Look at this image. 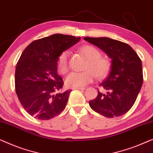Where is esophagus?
Returning a JSON list of instances; mask_svg holds the SVG:
<instances>
[{
	"label": "esophagus",
	"instance_id": "obj_1",
	"mask_svg": "<svg viewBox=\"0 0 153 153\" xmlns=\"http://www.w3.org/2000/svg\"><path fill=\"white\" fill-rule=\"evenodd\" d=\"M85 89V88H72V90H84Z\"/></svg>",
	"mask_w": 153,
	"mask_h": 153
}]
</instances>
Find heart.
<instances>
[{
	"mask_svg": "<svg viewBox=\"0 0 153 153\" xmlns=\"http://www.w3.org/2000/svg\"><path fill=\"white\" fill-rule=\"evenodd\" d=\"M80 52L88 60L85 69L82 72H71L65 79V85L69 88H83L91 83L94 78L103 79L107 76L111 67L110 59L101 56V53L94 46L86 45L80 48ZM70 52L65 50L59 55L56 61L58 71L65 74L69 70Z\"/></svg>",
	"mask_w": 153,
	"mask_h": 153,
	"instance_id": "heart-1",
	"label": "heart"
}]
</instances>
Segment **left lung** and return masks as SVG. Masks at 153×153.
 <instances>
[{"mask_svg": "<svg viewBox=\"0 0 153 153\" xmlns=\"http://www.w3.org/2000/svg\"><path fill=\"white\" fill-rule=\"evenodd\" d=\"M85 41L104 51L111 60L108 76L99 87L108 90L103 94L98 90L96 99L89 102L90 108L108 118L123 115L135 102L143 83L141 61L127 43L108 37H85Z\"/></svg>", "mask_w": 153, "mask_h": 153, "instance_id": "1", "label": "left lung"}]
</instances>
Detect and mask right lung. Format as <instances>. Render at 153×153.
Segmentation results:
<instances>
[{"mask_svg":"<svg viewBox=\"0 0 153 153\" xmlns=\"http://www.w3.org/2000/svg\"><path fill=\"white\" fill-rule=\"evenodd\" d=\"M70 35L53 34L33 41L17 62L15 90L24 109L40 120H48L65 109L71 90L56 92L63 85L56 61L62 52L79 41Z\"/></svg>","mask_w":153,"mask_h":153,"instance_id":"add662e5","label":"right lung"}]
</instances>
